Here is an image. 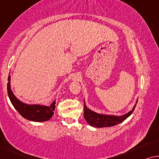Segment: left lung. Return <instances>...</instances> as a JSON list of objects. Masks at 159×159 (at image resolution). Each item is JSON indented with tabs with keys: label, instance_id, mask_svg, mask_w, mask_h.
<instances>
[{
	"label": "left lung",
	"instance_id": "1",
	"mask_svg": "<svg viewBox=\"0 0 159 159\" xmlns=\"http://www.w3.org/2000/svg\"><path fill=\"white\" fill-rule=\"evenodd\" d=\"M138 100L136 101V104H137ZM136 106L133 107V109L129 111L125 115L122 116H115V115H103V114H99L95 112V111H91L90 109L87 108V107L85 104L84 101V118L86 120V122L91 125V126L94 127H108L115 126L116 125H118L121 123L126 120L129 116L131 115L134 111V109Z\"/></svg>",
	"mask_w": 159,
	"mask_h": 159
}]
</instances>
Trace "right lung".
<instances>
[{"instance_id":"1","label":"right lung","mask_w":159,"mask_h":159,"mask_svg":"<svg viewBox=\"0 0 159 159\" xmlns=\"http://www.w3.org/2000/svg\"><path fill=\"white\" fill-rule=\"evenodd\" d=\"M8 95L10 101L22 117L34 122H45L50 120L54 115L55 100L50 106L40 104H27L17 99L11 89V76L8 75L7 84Z\"/></svg>"}]
</instances>
